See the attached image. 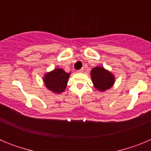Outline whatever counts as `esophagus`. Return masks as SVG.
I'll return each instance as SVG.
<instances>
[{
  "label": "esophagus",
  "instance_id": "1",
  "mask_svg": "<svg viewBox=\"0 0 151 151\" xmlns=\"http://www.w3.org/2000/svg\"><path fill=\"white\" fill-rule=\"evenodd\" d=\"M78 73H83L84 72V69L83 68H82V69H79V70H78Z\"/></svg>",
  "mask_w": 151,
  "mask_h": 151
}]
</instances>
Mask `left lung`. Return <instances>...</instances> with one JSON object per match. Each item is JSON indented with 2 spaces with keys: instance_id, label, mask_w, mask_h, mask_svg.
Masks as SVG:
<instances>
[{
  "instance_id": "8db88e82",
  "label": "left lung",
  "mask_w": 151,
  "mask_h": 151,
  "mask_svg": "<svg viewBox=\"0 0 151 151\" xmlns=\"http://www.w3.org/2000/svg\"><path fill=\"white\" fill-rule=\"evenodd\" d=\"M91 77L94 88L101 92L111 88L116 81L114 75L101 66H95L91 69Z\"/></svg>"
}]
</instances>
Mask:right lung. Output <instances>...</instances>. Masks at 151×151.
Here are the masks:
<instances>
[{
  "label": "right lung",
  "mask_w": 151,
  "mask_h": 151,
  "mask_svg": "<svg viewBox=\"0 0 151 151\" xmlns=\"http://www.w3.org/2000/svg\"><path fill=\"white\" fill-rule=\"evenodd\" d=\"M71 73H66L63 69L56 68L46 73L43 77L45 87L54 94H59L66 90L69 76Z\"/></svg>",
  "instance_id": "right-lung-1"
}]
</instances>
